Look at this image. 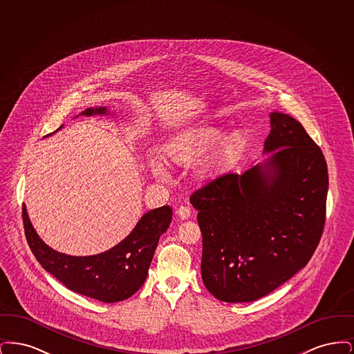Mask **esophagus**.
<instances>
[{"label":"esophagus","instance_id":"1","mask_svg":"<svg viewBox=\"0 0 354 354\" xmlns=\"http://www.w3.org/2000/svg\"><path fill=\"white\" fill-rule=\"evenodd\" d=\"M176 214H178V216H179L180 219H188V218L191 216V209H189L188 207L180 205V207L176 209Z\"/></svg>","mask_w":354,"mask_h":354}]
</instances>
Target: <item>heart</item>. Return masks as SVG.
<instances>
[{
  "instance_id": "obj_1",
  "label": "heart",
  "mask_w": 354,
  "mask_h": 354,
  "mask_svg": "<svg viewBox=\"0 0 354 354\" xmlns=\"http://www.w3.org/2000/svg\"><path fill=\"white\" fill-rule=\"evenodd\" d=\"M224 137L225 131L223 129L216 126H203L178 135L165 146L163 152L169 163L189 167L202 162L219 145L211 160L207 163V169H212L239 151L243 145V136L239 133L227 136L225 140ZM152 169L156 175H165L163 166L158 162L152 163Z\"/></svg>"
}]
</instances>
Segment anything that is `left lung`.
<instances>
[{
  "label": "left lung",
  "instance_id": "obj_1",
  "mask_svg": "<svg viewBox=\"0 0 354 354\" xmlns=\"http://www.w3.org/2000/svg\"><path fill=\"white\" fill-rule=\"evenodd\" d=\"M264 165L227 172L189 198L199 211L202 277L220 301L250 303L304 268L326 219L328 166L296 119L272 113Z\"/></svg>",
  "mask_w": 354,
  "mask_h": 354
}]
</instances>
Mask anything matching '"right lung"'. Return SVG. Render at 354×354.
<instances>
[{
  "mask_svg": "<svg viewBox=\"0 0 354 354\" xmlns=\"http://www.w3.org/2000/svg\"><path fill=\"white\" fill-rule=\"evenodd\" d=\"M106 109H87L82 114H104ZM172 219L169 205L145 214L131 234L118 245L94 256H68L46 245L22 207L28 244L39 264L70 290L102 303H118L131 297L143 286L160 235Z\"/></svg>",
  "mask_w": 354,
  "mask_h": 354,
  "instance_id": "right-lung-1",
  "label": "right lung"
}]
</instances>
